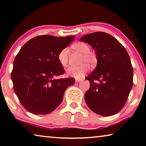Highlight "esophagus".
<instances>
[{
    "mask_svg": "<svg viewBox=\"0 0 146 146\" xmlns=\"http://www.w3.org/2000/svg\"><path fill=\"white\" fill-rule=\"evenodd\" d=\"M82 80V79H76L75 80V82H80Z\"/></svg>",
    "mask_w": 146,
    "mask_h": 146,
    "instance_id": "34e87169",
    "label": "esophagus"
}]
</instances>
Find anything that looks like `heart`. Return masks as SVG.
<instances>
[{
    "label": "heart",
    "instance_id": "b5f03b06",
    "mask_svg": "<svg viewBox=\"0 0 146 146\" xmlns=\"http://www.w3.org/2000/svg\"><path fill=\"white\" fill-rule=\"evenodd\" d=\"M73 48L76 51L82 53V56L80 59L81 65L78 66H73L69 68L66 70V73L68 76H72L76 78H80L83 77L90 70L88 64L93 66L97 62V58L93 53L90 52V48L87 44L84 42H77L73 45ZM68 48H64L58 54V60L63 67H66L68 64Z\"/></svg>",
    "mask_w": 146,
    "mask_h": 146
}]
</instances>
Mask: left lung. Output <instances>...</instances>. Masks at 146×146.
<instances>
[{
    "mask_svg": "<svg viewBox=\"0 0 146 146\" xmlns=\"http://www.w3.org/2000/svg\"><path fill=\"white\" fill-rule=\"evenodd\" d=\"M80 41L92 47L97 60L95 70L86 78L90 82L84 95L86 104L98 115L117 114L124 106L133 84V68L127 51L117 39L104 32L87 34Z\"/></svg>",
    "mask_w": 146,
    "mask_h": 146,
    "instance_id": "left-lung-1",
    "label": "left lung"
}]
</instances>
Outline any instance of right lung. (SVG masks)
<instances>
[{"mask_svg": "<svg viewBox=\"0 0 146 146\" xmlns=\"http://www.w3.org/2000/svg\"><path fill=\"white\" fill-rule=\"evenodd\" d=\"M75 36H36L20 49L11 72L15 92L24 108L35 115H47L60 104L75 78L55 79L64 73L58 54Z\"/></svg>", "mask_w": 146, "mask_h": 146, "instance_id": "right-lung-1", "label": "right lung"}]
</instances>
